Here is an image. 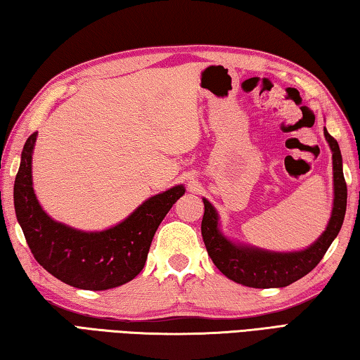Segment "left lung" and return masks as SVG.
Wrapping results in <instances>:
<instances>
[{"instance_id":"left-lung-1","label":"left lung","mask_w":360,"mask_h":360,"mask_svg":"<svg viewBox=\"0 0 360 360\" xmlns=\"http://www.w3.org/2000/svg\"><path fill=\"white\" fill-rule=\"evenodd\" d=\"M326 139L333 152V186L335 200L330 222L321 238L313 246L300 252H268L260 249L235 246L217 229V212L208 200H203L205 214L202 221V236L211 260L231 281L255 289L285 288L308 275L319 264L330 248L335 236L343 225L348 188L341 165V152L337 139L324 129Z\"/></svg>"}]
</instances>
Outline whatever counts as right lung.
I'll list each match as a JSON object with an SVG mask.
<instances>
[{
	"instance_id": "obj_1",
	"label": "right lung",
	"mask_w": 360,
	"mask_h": 360,
	"mask_svg": "<svg viewBox=\"0 0 360 360\" xmlns=\"http://www.w3.org/2000/svg\"><path fill=\"white\" fill-rule=\"evenodd\" d=\"M36 133L27 139L14 182L17 221L38 264L65 284L85 290H106L131 281L144 268L158 225L184 195L176 186L144 202L115 227L85 233L49 217L38 203L32 182Z\"/></svg>"
}]
</instances>
